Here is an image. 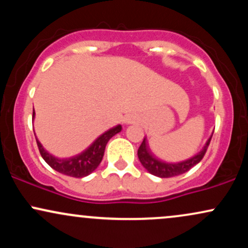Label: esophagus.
<instances>
[{
    "label": "esophagus",
    "instance_id": "34e87169",
    "mask_svg": "<svg viewBox=\"0 0 248 248\" xmlns=\"http://www.w3.org/2000/svg\"><path fill=\"white\" fill-rule=\"evenodd\" d=\"M134 121H135V116L132 115V114L126 115V116H124V124H134Z\"/></svg>",
    "mask_w": 248,
    "mask_h": 248
}]
</instances>
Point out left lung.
<instances>
[{
    "instance_id": "left-lung-1",
    "label": "left lung",
    "mask_w": 248,
    "mask_h": 248,
    "mask_svg": "<svg viewBox=\"0 0 248 248\" xmlns=\"http://www.w3.org/2000/svg\"><path fill=\"white\" fill-rule=\"evenodd\" d=\"M211 138L212 135L210 136V139L206 141L205 146L203 147V149L201 152L196 154L192 157L187 158L186 161L177 162V163H168V162H163L156 158L152 154V152H150L147 143V139L144 138L138 150L139 160H140L143 168H146L147 171H149L154 176H157V177L169 178L173 177V176L182 175V173L189 171L192 167H195L196 164H198L202 161V158L205 155L207 147H209L210 141H211Z\"/></svg>"
}]
</instances>
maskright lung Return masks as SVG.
Returning <instances> with one entry per match:
<instances>
[{
	"mask_svg": "<svg viewBox=\"0 0 248 248\" xmlns=\"http://www.w3.org/2000/svg\"><path fill=\"white\" fill-rule=\"evenodd\" d=\"M35 119V110L32 113V120ZM122 129L121 124L110 128L107 132L101 134L96 140L91 144L90 147L86 148L84 152H81L78 155L72 156L67 158H58L56 156L51 155L49 152L44 149L42 143L36 139L37 146H38L39 153L42 157L46 162L49 166L55 169L56 171L64 173V175L71 176V177L81 178L85 176L92 173L96 168L99 167L100 162L104 157L105 148H106L107 142L115 135L120 133Z\"/></svg>",
	"mask_w": 248,
	"mask_h": 248,
	"instance_id": "right-lung-1",
	"label": "right lung"
}]
</instances>
